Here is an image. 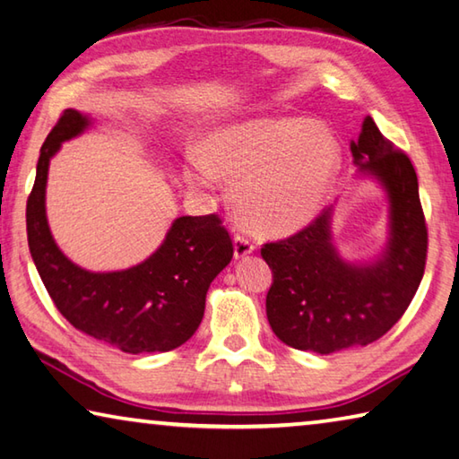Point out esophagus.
<instances>
[{
  "label": "esophagus",
  "instance_id": "esophagus-1",
  "mask_svg": "<svg viewBox=\"0 0 459 459\" xmlns=\"http://www.w3.org/2000/svg\"><path fill=\"white\" fill-rule=\"evenodd\" d=\"M255 250V246L250 238H246L242 234H236L234 238V255L236 258H244V255L252 254Z\"/></svg>",
  "mask_w": 459,
  "mask_h": 459
}]
</instances>
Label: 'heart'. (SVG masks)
<instances>
[{
  "mask_svg": "<svg viewBox=\"0 0 459 459\" xmlns=\"http://www.w3.org/2000/svg\"><path fill=\"white\" fill-rule=\"evenodd\" d=\"M189 179L209 185L215 175L234 183L242 221L260 234L300 230L323 207L339 173L333 133L307 118H252L217 128L201 147Z\"/></svg>",
  "mask_w": 459,
  "mask_h": 459,
  "instance_id": "obj_1",
  "label": "heart"
}]
</instances>
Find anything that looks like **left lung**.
<instances>
[{"label": "left lung", "mask_w": 459, "mask_h": 459, "mask_svg": "<svg viewBox=\"0 0 459 459\" xmlns=\"http://www.w3.org/2000/svg\"><path fill=\"white\" fill-rule=\"evenodd\" d=\"M352 157L377 177L391 201V238L383 258L368 266L341 260L333 246L331 209L294 236L262 246L274 274L266 315L288 347L318 355L379 341L405 315L428 260V225L411 160L365 118Z\"/></svg>", "instance_id": "left-lung-1"}]
</instances>
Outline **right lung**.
Wrapping results in <instances>:
<instances>
[{"label":"right lung","mask_w":459,"mask_h":459,"mask_svg":"<svg viewBox=\"0 0 459 459\" xmlns=\"http://www.w3.org/2000/svg\"><path fill=\"white\" fill-rule=\"evenodd\" d=\"M88 125L78 110H64L39 149L26 207L31 260L56 308L80 333L131 355L173 351L197 331L209 284L231 262L234 244L217 213L183 215L139 266L100 274L72 264L48 228V165Z\"/></svg>","instance_id":"1"}]
</instances>
